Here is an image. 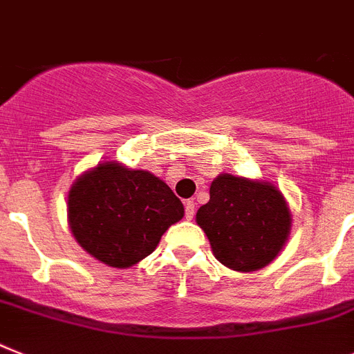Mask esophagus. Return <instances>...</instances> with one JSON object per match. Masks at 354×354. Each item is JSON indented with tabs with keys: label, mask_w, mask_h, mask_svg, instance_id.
<instances>
[{
	"label": "esophagus",
	"mask_w": 354,
	"mask_h": 354,
	"mask_svg": "<svg viewBox=\"0 0 354 354\" xmlns=\"http://www.w3.org/2000/svg\"><path fill=\"white\" fill-rule=\"evenodd\" d=\"M194 212H196L194 201H192V200H187V201H185V218H187V219H192V218H194Z\"/></svg>",
	"instance_id": "obj_1"
}]
</instances>
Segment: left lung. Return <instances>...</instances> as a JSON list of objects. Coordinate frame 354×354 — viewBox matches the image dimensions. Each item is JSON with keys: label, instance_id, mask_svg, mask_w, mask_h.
I'll return each instance as SVG.
<instances>
[{"label": "left lung", "instance_id": "1", "mask_svg": "<svg viewBox=\"0 0 354 354\" xmlns=\"http://www.w3.org/2000/svg\"><path fill=\"white\" fill-rule=\"evenodd\" d=\"M196 223L210 241L214 257L236 272H255L283 250L292 228V212L277 187L268 182L219 174L210 200Z\"/></svg>", "mask_w": 354, "mask_h": 354}]
</instances>
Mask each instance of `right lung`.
I'll use <instances>...</instances> for the list:
<instances>
[{"label":"right lung","mask_w":354,"mask_h":354,"mask_svg":"<svg viewBox=\"0 0 354 354\" xmlns=\"http://www.w3.org/2000/svg\"><path fill=\"white\" fill-rule=\"evenodd\" d=\"M183 214V203L167 183L118 162L86 171L68 192L71 234L88 254L113 268H129L153 254Z\"/></svg>","instance_id":"add662e5"}]
</instances>
